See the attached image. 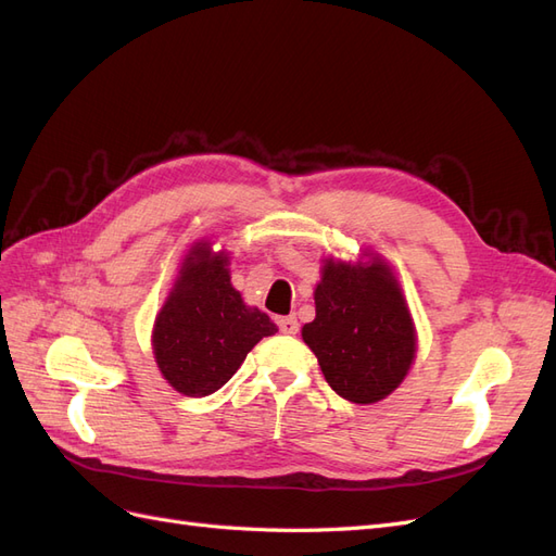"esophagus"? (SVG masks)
Returning a JSON list of instances; mask_svg holds the SVG:
<instances>
[{"label": "esophagus", "mask_w": 556, "mask_h": 556, "mask_svg": "<svg viewBox=\"0 0 556 556\" xmlns=\"http://www.w3.org/2000/svg\"><path fill=\"white\" fill-rule=\"evenodd\" d=\"M278 327L282 333H296L299 331V323L294 315H288V317H278Z\"/></svg>", "instance_id": "34e87169"}]
</instances>
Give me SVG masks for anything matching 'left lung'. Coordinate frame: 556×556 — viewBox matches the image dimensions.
<instances>
[{"label":"left lung","instance_id":"1","mask_svg":"<svg viewBox=\"0 0 556 556\" xmlns=\"http://www.w3.org/2000/svg\"><path fill=\"white\" fill-rule=\"evenodd\" d=\"M315 319L301 339L331 390L352 403L390 396L417 355V331L394 268L378 252L325 257L315 285Z\"/></svg>","mask_w":556,"mask_h":556}]
</instances>
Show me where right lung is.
I'll return each mask as SVG.
<instances>
[{"instance_id": "add662e5", "label": "right lung", "mask_w": 556, "mask_h": 556, "mask_svg": "<svg viewBox=\"0 0 556 556\" xmlns=\"http://www.w3.org/2000/svg\"><path fill=\"white\" fill-rule=\"evenodd\" d=\"M276 331L271 317L248 306L231 285L227 252L204 239L182 257L150 339L160 374L176 392L208 396L239 371L264 336Z\"/></svg>"}]
</instances>
